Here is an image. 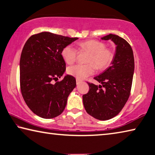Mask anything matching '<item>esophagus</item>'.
<instances>
[{
	"instance_id": "obj_1",
	"label": "esophagus",
	"mask_w": 155,
	"mask_h": 155,
	"mask_svg": "<svg viewBox=\"0 0 155 155\" xmlns=\"http://www.w3.org/2000/svg\"><path fill=\"white\" fill-rule=\"evenodd\" d=\"M77 85H79V84L82 82V81H81V80H79V79H77Z\"/></svg>"
}]
</instances>
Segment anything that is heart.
<instances>
[{
    "label": "heart",
    "instance_id": "b5f03b06",
    "mask_svg": "<svg viewBox=\"0 0 155 155\" xmlns=\"http://www.w3.org/2000/svg\"><path fill=\"white\" fill-rule=\"evenodd\" d=\"M81 51L90 52L86 62L87 64H77L68 68V73L77 78L83 79L94 74L95 67L97 70H103L108 68L114 59V53L112 50L106 47L103 41L90 40L78 44ZM61 57L65 62L72 64L75 62L77 57V50L74 47L68 45L64 46L61 51Z\"/></svg>",
    "mask_w": 155,
    "mask_h": 155
}]
</instances>
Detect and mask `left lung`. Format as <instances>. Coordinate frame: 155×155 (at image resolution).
<instances>
[{
    "label": "left lung",
    "mask_w": 155,
    "mask_h": 155,
    "mask_svg": "<svg viewBox=\"0 0 155 155\" xmlns=\"http://www.w3.org/2000/svg\"><path fill=\"white\" fill-rule=\"evenodd\" d=\"M102 40L116 45L111 65L94 78L101 85L88 83L90 90L83 96V105L91 116L99 120L111 119L121 111L129 98L135 61L132 48L124 39L109 34Z\"/></svg>",
    "instance_id": "obj_1"
}]
</instances>
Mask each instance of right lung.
Wrapping results in <instances>:
<instances>
[{
    "label": "right lung",
    "mask_w": 155,
    "mask_h": 155,
    "mask_svg": "<svg viewBox=\"0 0 155 155\" xmlns=\"http://www.w3.org/2000/svg\"><path fill=\"white\" fill-rule=\"evenodd\" d=\"M77 39L41 32L31 36L23 47L20 61L21 93L28 108L42 118L61 114L76 87L75 78L70 75L54 84L52 81L58 80L65 71L63 48Z\"/></svg>",
    "instance_id": "1"
}]
</instances>
